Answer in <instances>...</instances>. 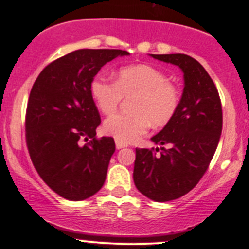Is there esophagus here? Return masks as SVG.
<instances>
[{
	"instance_id": "1",
	"label": "esophagus",
	"mask_w": 249,
	"mask_h": 249,
	"mask_svg": "<svg viewBox=\"0 0 249 249\" xmlns=\"http://www.w3.org/2000/svg\"><path fill=\"white\" fill-rule=\"evenodd\" d=\"M115 147H117V149H122V148L127 147V143L122 142V141L119 140H115Z\"/></svg>"
}]
</instances>
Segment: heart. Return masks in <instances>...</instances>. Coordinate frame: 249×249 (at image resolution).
Masks as SVG:
<instances>
[{
	"label": "heart",
	"instance_id": "obj_1",
	"mask_svg": "<svg viewBox=\"0 0 249 249\" xmlns=\"http://www.w3.org/2000/svg\"><path fill=\"white\" fill-rule=\"evenodd\" d=\"M90 92L97 108L106 115L118 109L123 97H131V112L115 114L105 122V131L125 143L139 139L150 123L154 127L169 124L182 101L179 88L169 82L164 72L144 64L120 69L114 83L96 76L91 80Z\"/></svg>",
	"mask_w": 249,
	"mask_h": 249
}]
</instances>
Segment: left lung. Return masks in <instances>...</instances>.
<instances>
[{
    "instance_id": "left-lung-1",
    "label": "left lung",
    "mask_w": 249,
    "mask_h": 249,
    "mask_svg": "<svg viewBox=\"0 0 249 249\" xmlns=\"http://www.w3.org/2000/svg\"><path fill=\"white\" fill-rule=\"evenodd\" d=\"M177 65L184 73L179 109L164 129L152 137L161 149L136 148L134 182L158 202L189 193L207 171L223 126L222 102L212 78L194 57L185 54H150Z\"/></svg>"
}]
</instances>
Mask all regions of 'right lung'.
Here are the masks:
<instances>
[{"mask_svg":"<svg viewBox=\"0 0 249 249\" xmlns=\"http://www.w3.org/2000/svg\"><path fill=\"white\" fill-rule=\"evenodd\" d=\"M120 49H79L47 65L27 101L26 144L35 169L52 190L71 201L99 192L106 180L112 137H96L101 123L90 84ZM87 142L81 145V141Z\"/></svg>","mask_w":249,"mask_h":249,"instance_id":"add662e5","label":"right lung"}]
</instances>
